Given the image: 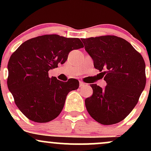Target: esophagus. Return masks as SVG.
I'll list each match as a JSON object with an SVG mask.
<instances>
[{"label":"esophagus","mask_w":151,"mask_h":151,"mask_svg":"<svg viewBox=\"0 0 151 151\" xmlns=\"http://www.w3.org/2000/svg\"><path fill=\"white\" fill-rule=\"evenodd\" d=\"M84 85H85V84H84V82H82V81H79V86L80 87H82V86H84Z\"/></svg>","instance_id":"obj_1"}]
</instances>
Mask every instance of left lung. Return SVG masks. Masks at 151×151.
<instances>
[{"instance_id": "8db88e82", "label": "left lung", "mask_w": 151, "mask_h": 151, "mask_svg": "<svg viewBox=\"0 0 151 151\" xmlns=\"http://www.w3.org/2000/svg\"><path fill=\"white\" fill-rule=\"evenodd\" d=\"M81 41L94 68L107 84L104 89L95 84L90 85L93 94L85 99L86 110L99 124H117L131 113L144 89V60L128 41L117 36L82 38Z\"/></svg>"}]
</instances>
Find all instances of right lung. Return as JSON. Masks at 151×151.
Returning <instances> with one entry per match:
<instances>
[{"label": "right lung", "instance_id": "1", "mask_svg": "<svg viewBox=\"0 0 151 151\" xmlns=\"http://www.w3.org/2000/svg\"><path fill=\"white\" fill-rule=\"evenodd\" d=\"M84 47L79 38L45 35L24 42L8 62V89L26 117L37 123L57 118L67 95L79 87L77 79L67 81L49 77L50 70L64 64L72 50Z\"/></svg>", "mask_w": 151, "mask_h": 151}]
</instances>
